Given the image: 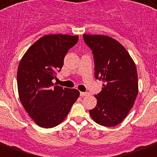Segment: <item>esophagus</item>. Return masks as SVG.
I'll return each instance as SVG.
<instances>
[{
  "instance_id": "1",
  "label": "esophagus",
  "mask_w": 157,
  "mask_h": 157,
  "mask_svg": "<svg viewBox=\"0 0 157 157\" xmlns=\"http://www.w3.org/2000/svg\"><path fill=\"white\" fill-rule=\"evenodd\" d=\"M80 95H81V97H85L88 96V95H90V94H89L88 92H81V93H80Z\"/></svg>"
}]
</instances>
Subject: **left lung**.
Masks as SVG:
<instances>
[{
  "instance_id": "left-lung-1",
  "label": "left lung",
  "mask_w": 157,
  "mask_h": 157,
  "mask_svg": "<svg viewBox=\"0 0 157 157\" xmlns=\"http://www.w3.org/2000/svg\"><path fill=\"white\" fill-rule=\"evenodd\" d=\"M83 39L93 53L94 76L103 81L90 114L98 124L114 127L126 118L138 94L136 64L124 47L110 37L84 34Z\"/></svg>"
}]
</instances>
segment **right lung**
<instances>
[{"label": "right lung", "mask_w": 157, "mask_h": 157, "mask_svg": "<svg viewBox=\"0 0 157 157\" xmlns=\"http://www.w3.org/2000/svg\"><path fill=\"white\" fill-rule=\"evenodd\" d=\"M77 42L78 36L45 35L27 50L20 61L17 75L19 98L39 127L51 128L63 122L79 98L77 90L52 83L68 50Z\"/></svg>", "instance_id": "add662e5"}]
</instances>
